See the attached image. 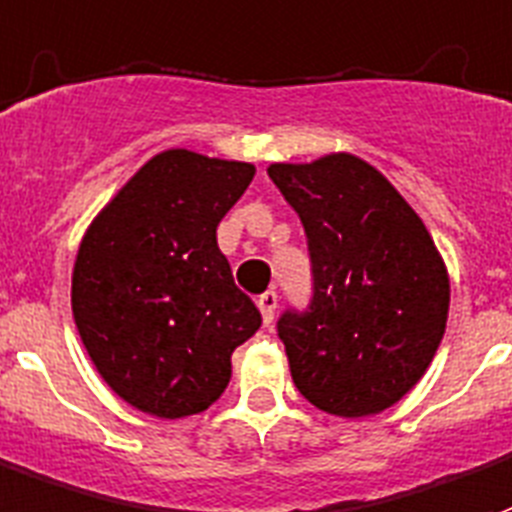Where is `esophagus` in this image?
Segmentation results:
<instances>
[{
  "mask_svg": "<svg viewBox=\"0 0 512 512\" xmlns=\"http://www.w3.org/2000/svg\"><path fill=\"white\" fill-rule=\"evenodd\" d=\"M256 305H259L261 310V321L270 326L272 318H275V310H278V294H275V291H267V294H261Z\"/></svg>",
  "mask_w": 512,
  "mask_h": 512,
  "instance_id": "esophagus-1",
  "label": "esophagus"
}]
</instances>
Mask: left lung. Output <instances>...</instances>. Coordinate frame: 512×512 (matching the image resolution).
Here are the masks:
<instances>
[{
	"label": "left lung",
	"mask_w": 512,
	"mask_h": 512,
	"mask_svg": "<svg viewBox=\"0 0 512 512\" xmlns=\"http://www.w3.org/2000/svg\"><path fill=\"white\" fill-rule=\"evenodd\" d=\"M267 175L297 210L313 261L310 310L278 324L291 378L324 413H383L424 378L443 340V256L405 197L353 153L278 161Z\"/></svg>",
	"instance_id": "1"
}]
</instances>
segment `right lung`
<instances>
[{
  "label": "right lung",
  "instance_id": "1",
  "mask_svg": "<svg viewBox=\"0 0 512 512\" xmlns=\"http://www.w3.org/2000/svg\"><path fill=\"white\" fill-rule=\"evenodd\" d=\"M248 161L169 148L118 188L83 234L72 315L107 386L156 418L202 413L261 326L215 229L251 186Z\"/></svg>",
  "mask_w": 512,
  "mask_h": 512
}]
</instances>
